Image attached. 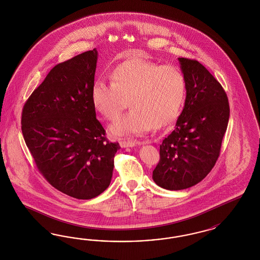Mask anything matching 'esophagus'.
<instances>
[{"label": "esophagus", "mask_w": 260, "mask_h": 260, "mask_svg": "<svg viewBox=\"0 0 260 260\" xmlns=\"http://www.w3.org/2000/svg\"><path fill=\"white\" fill-rule=\"evenodd\" d=\"M140 142L138 141H134V140H123L120 142V146L122 148H131V147H135L136 145H139Z\"/></svg>", "instance_id": "obj_1"}]
</instances>
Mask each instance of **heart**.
Instances as JSON below:
<instances>
[{
    "mask_svg": "<svg viewBox=\"0 0 260 260\" xmlns=\"http://www.w3.org/2000/svg\"><path fill=\"white\" fill-rule=\"evenodd\" d=\"M185 90V78L178 67L135 57L117 65L110 82L95 81L91 95L94 108L108 121L116 120L128 100L131 110L109 132L115 137H131L170 124L179 115Z\"/></svg>",
    "mask_w": 260,
    "mask_h": 260,
    "instance_id": "obj_1",
    "label": "heart"
}]
</instances>
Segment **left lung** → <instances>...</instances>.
I'll list each match as a JSON object with an SVG mask.
<instances>
[{
    "mask_svg": "<svg viewBox=\"0 0 260 260\" xmlns=\"http://www.w3.org/2000/svg\"><path fill=\"white\" fill-rule=\"evenodd\" d=\"M186 97L174 131L160 145L153 181L167 190L194 186L218 159L228 127L230 106L222 85L197 60L179 57Z\"/></svg>",
    "mask_w": 260,
    "mask_h": 260,
    "instance_id": "obj_1",
    "label": "left lung"
}]
</instances>
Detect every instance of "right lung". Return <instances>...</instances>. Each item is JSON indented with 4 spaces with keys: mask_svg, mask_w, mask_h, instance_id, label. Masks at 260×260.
I'll use <instances>...</instances> for the list:
<instances>
[{
    "mask_svg": "<svg viewBox=\"0 0 260 260\" xmlns=\"http://www.w3.org/2000/svg\"><path fill=\"white\" fill-rule=\"evenodd\" d=\"M97 60L94 49L54 66L22 112V133L38 170L54 188L80 200L108 188L120 149L107 140L92 103Z\"/></svg>",
    "mask_w": 260,
    "mask_h": 260,
    "instance_id": "1",
    "label": "right lung"
}]
</instances>
